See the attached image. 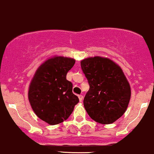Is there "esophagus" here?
Returning a JSON list of instances; mask_svg holds the SVG:
<instances>
[{"mask_svg":"<svg viewBox=\"0 0 154 154\" xmlns=\"http://www.w3.org/2000/svg\"><path fill=\"white\" fill-rule=\"evenodd\" d=\"M78 98H79V100H80V102H82V99H83V96H82V95H79Z\"/></svg>","mask_w":154,"mask_h":154,"instance_id":"obj_1","label":"esophagus"}]
</instances>
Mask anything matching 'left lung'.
<instances>
[{"label": "left lung", "instance_id": "1", "mask_svg": "<svg viewBox=\"0 0 154 154\" xmlns=\"http://www.w3.org/2000/svg\"><path fill=\"white\" fill-rule=\"evenodd\" d=\"M90 88L84 98L86 112L93 120L110 124L127 109L131 88L122 69L111 59L90 57L80 61Z\"/></svg>", "mask_w": 154, "mask_h": 154}]
</instances>
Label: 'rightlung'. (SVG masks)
Instances as JSON below:
<instances>
[{
    "label": "right lung",
    "instance_id": "obj_1",
    "mask_svg": "<svg viewBox=\"0 0 154 154\" xmlns=\"http://www.w3.org/2000/svg\"><path fill=\"white\" fill-rule=\"evenodd\" d=\"M75 63L74 58H48L35 72L28 88V100L33 112L50 125L63 122L73 112L79 99L72 93L66 74Z\"/></svg>",
    "mask_w": 154,
    "mask_h": 154
}]
</instances>
